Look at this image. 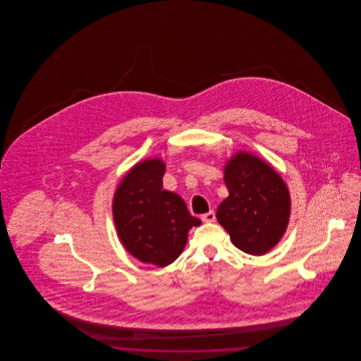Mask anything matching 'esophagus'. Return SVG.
I'll use <instances>...</instances> for the list:
<instances>
[{
    "mask_svg": "<svg viewBox=\"0 0 361 361\" xmlns=\"http://www.w3.org/2000/svg\"><path fill=\"white\" fill-rule=\"evenodd\" d=\"M202 221L203 222H214L215 221V212L214 211H209V212H207L204 215H202Z\"/></svg>",
    "mask_w": 361,
    "mask_h": 361,
    "instance_id": "34e87169",
    "label": "esophagus"
}]
</instances>
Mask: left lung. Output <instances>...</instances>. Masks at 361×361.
Returning a JSON list of instances; mask_svg holds the SVG:
<instances>
[{
	"label": "left lung",
	"mask_w": 361,
	"mask_h": 361,
	"mask_svg": "<svg viewBox=\"0 0 361 361\" xmlns=\"http://www.w3.org/2000/svg\"><path fill=\"white\" fill-rule=\"evenodd\" d=\"M224 184L228 197L218 207V222L242 252H269L288 224L291 200L286 183L257 157L238 153L226 165Z\"/></svg>",
	"instance_id": "1"
}]
</instances>
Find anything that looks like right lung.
I'll use <instances>...</instances> for the list:
<instances>
[{
  "label": "right lung",
  "mask_w": 361,
  "mask_h": 361,
  "mask_svg": "<svg viewBox=\"0 0 361 361\" xmlns=\"http://www.w3.org/2000/svg\"><path fill=\"white\" fill-rule=\"evenodd\" d=\"M165 165L146 159L123 178L114 197V219L126 249L139 261L166 267L181 255L189 228L202 224L184 200L162 188Z\"/></svg>",
  "instance_id": "right-lung-1"
}]
</instances>
